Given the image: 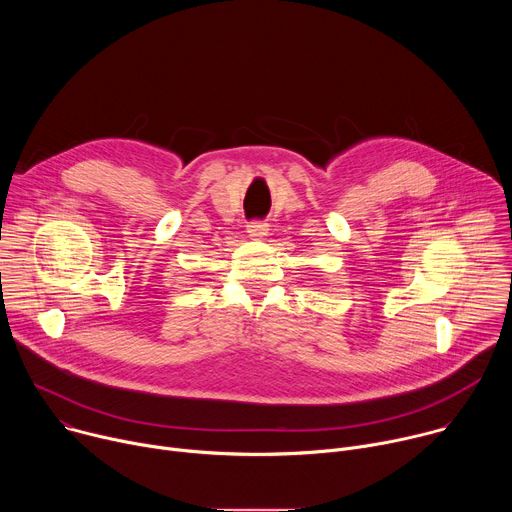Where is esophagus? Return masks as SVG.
Listing matches in <instances>:
<instances>
[{
	"label": "esophagus",
	"mask_w": 512,
	"mask_h": 512,
	"mask_svg": "<svg viewBox=\"0 0 512 512\" xmlns=\"http://www.w3.org/2000/svg\"><path fill=\"white\" fill-rule=\"evenodd\" d=\"M267 227L269 225L265 221H253V223L247 225V233L251 237H263V235H267Z\"/></svg>",
	"instance_id": "1"
}]
</instances>
